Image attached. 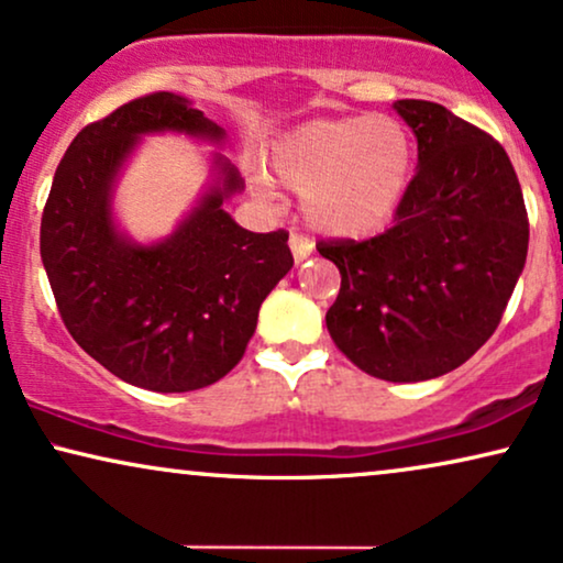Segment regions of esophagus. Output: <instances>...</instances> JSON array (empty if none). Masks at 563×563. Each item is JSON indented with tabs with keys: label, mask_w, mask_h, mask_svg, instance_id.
<instances>
[{
	"label": "esophagus",
	"mask_w": 563,
	"mask_h": 563,
	"mask_svg": "<svg viewBox=\"0 0 563 563\" xmlns=\"http://www.w3.org/2000/svg\"><path fill=\"white\" fill-rule=\"evenodd\" d=\"M289 247H291V255H295V264H302V261L310 258V253H312L310 240L297 235V232H291L289 235Z\"/></svg>",
	"instance_id": "1"
}]
</instances>
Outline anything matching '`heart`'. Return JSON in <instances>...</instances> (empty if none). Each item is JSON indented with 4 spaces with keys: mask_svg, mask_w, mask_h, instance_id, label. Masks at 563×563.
<instances>
[{
    "mask_svg": "<svg viewBox=\"0 0 563 563\" xmlns=\"http://www.w3.org/2000/svg\"><path fill=\"white\" fill-rule=\"evenodd\" d=\"M413 136L393 115L316 119L287 131L272 147V170L305 196L310 228L328 238H369L398 214L413 178ZM255 194L272 196L264 173Z\"/></svg>",
    "mask_w": 563,
    "mask_h": 563,
    "instance_id": "obj_1",
    "label": "heart"
}]
</instances>
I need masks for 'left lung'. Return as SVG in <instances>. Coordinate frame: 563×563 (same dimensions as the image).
I'll list each match as a JSON object with an SVG mask.
<instances>
[{
    "label": "left lung",
    "mask_w": 563,
    "mask_h": 563,
    "mask_svg": "<svg viewBox=\"0 0 563 563\" xmlns=\"http://www.w3.org/2000/svg\"><path fill=\"white\" fill-rule=\"evenodd\" d=\"M419 165L383 235L320 243L341 272L325 325L388 383L448 375L492 339L528 258V211L505 147L429 100H396Z\"/></svg>",
    "instance_id": "1"
}]
</instances>
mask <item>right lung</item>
<instances>
[{"label":"right lung","instance_id":"add662e5","mask_svg":"<svg viewBox=\"0 0 563 563\" xmlns=\"http://www.w3.org/2000/svg\"><path fill=\"white\" fill-rule=\"evenodd\" d=\"M184 134L224 147L228 134L184 95L155 92L75 136L41 219V258L71 339L123 383L188 393L243 360L261 302L295 264L287 232H251L224 211L245 184L228 157L170 235L139 243L113 194L144 136Z\"/></svg>","mask_w":563,"mask_h":563}]
</instances>
